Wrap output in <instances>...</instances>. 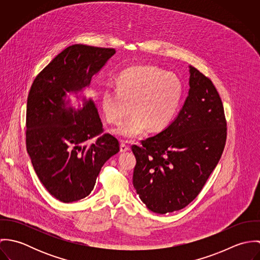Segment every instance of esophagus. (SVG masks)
<instances>
[{"label":"esophagus","mask_w":260,"mask_h":260,"mask_svg":"<svg viewBox=\"0 0 260 260\" xmlns=\"http://www.w3.org/2000/svg\"><path fill=\"white\" fill-rule=\"evenodd\" d=\"M130 150V148H129V146H127L124 142H122L121 143V145H120V152H127V151H129Z\"/></svg>","instance_id":"34e87169"}]
</instances>
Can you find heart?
I'll use <instances>...</instances> for the list:
<instances>
[{
	"label": "heart",
	"mask_w": 260,
	"mask_h": 260,
	"mask_svg": "<svg viewBox=\"0 0 260 260\" xmlns=\"http://www.w3.org/2000/svg\"><path fill=\"white\" fill-rule=\"evenodd\" d=\"M182 98L180 79L154 66H133L117 79V91L107 89L101 97L106 120L115 125L126 122L113 132L126 139L142 136L149 128L164 130L172 122Z\"/></svg>",
	"instance_id": "heart-1"
}]
</instances>
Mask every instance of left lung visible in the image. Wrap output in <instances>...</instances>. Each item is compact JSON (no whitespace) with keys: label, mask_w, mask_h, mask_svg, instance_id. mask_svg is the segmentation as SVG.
Wrapping results in <instances>:
<instances>
[{"label":"left lung","mask_w":260,"mask_h":260,"mask_svg":"<svg viewBox=\"0 0 260 260\" xmlns=\"http://www.w3.org/2000/svg\"><path fill=\"white\" fill-rule=\"evenodd\" d=\"M189 91L176 118L163 131L132 146L133 185L149 210H180L199 194L222 155L226 121L210 79L189 66Z\"/></svg>","instance_id":"obj_1"}]
</instances>
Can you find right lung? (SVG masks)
<instances>
[{
  "instance_id": "add662e5",
  "label": "right lung",
  "mask_w": 260,
  "mask_h": 260,
  "mask_svg": "<svg viewBox=\"0 0 260 260\" xmlns=\"http://www.w3.org/2000/svg\"><path fill=\"white\" fill-rule=\"evenodd\" d=\"M115 53L109 48L69 46L38 75L29 92L27 151L41 183L64 203L88 196L102 166L119 151L110 134L87 144L103 128L95 102L83 94ZM68 93L82 102L78 109Z\"/></svg>"
}]
</instances>
